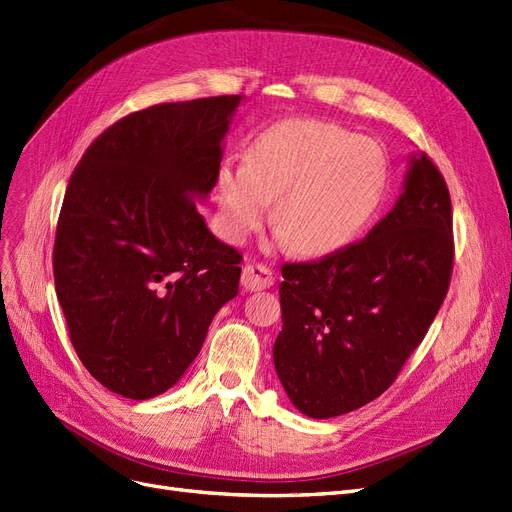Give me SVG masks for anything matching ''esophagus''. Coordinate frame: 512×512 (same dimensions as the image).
Masks as SVG:
<instances>
[{"mask_svg": "<svg viewBox=\"0 0 512 512\" xmlns=\"http://www.w3.org/2000/svg\"><path fill=\"white\" fill-rule=\"evenodd\" d=\"M274 285L272 270L261 266V263H249L242 268V287L246 291H263Z\"/></svg>", "mask_w": 512, "mask_h": 512, "instance_id": "34e87169", "label": "esophagus"}]
</instances>
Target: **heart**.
I'll use <instances>...</instances> for the list:
<instances>
[{
    "label": "heart",
    "instance_id": "obj_1",
    "mask_svg": "<svg viewBox=\"0 0 512 512\" xmlns=\"http://www.w3.org/2000/svg\"><path fill=\"white\" fill-rule=\"evenodd\" d=\"M390 181L386 149L320 120L280 122L225 160L215 179L223 236L240 244L270 219L278 244L306 257L346 249L380 211Z\"/></svg>",
    "mask_w": 512,
    "mask_h": 512
}]
</instances>
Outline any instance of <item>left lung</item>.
Returning <instances> with one entry per match:
<instances>
[{
	"label": "left lung",
	"mask_w": 512,
	"mask_h": 512,
	"mask_svg": "<svg viewBox=\"0 0 512 512\" xmlns=\"http://www.w3.org/2000/svg\"><path fill=\"white\" fill-rule=\"evenodd\" d=\"M451 266L447 185L415 151L399 200L365 240L282 268L274 367L295 409L327 420L377 399L422 344Z\"/></svg>",
	"instance_id": "8db88e82"
}]
</instances>
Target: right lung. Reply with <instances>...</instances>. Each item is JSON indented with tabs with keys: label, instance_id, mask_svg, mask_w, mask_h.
Returning a JSON list of instances; mask_svg holds the SVG:
<instances>
[{
	"label": "right lung",
	"instance_id": "1",
	"mask_svg": "<svg viewBox=\"0 0 512 512\" xmlns=\"http://www.w3.org/2000/svg\"><path fill=\"white\" fill-rule=\"evenodd\" d=\"M244 97L162 103L94 141L65 192L54 287L94 380L132 401L173 388L219 308L238 295L240 253L206 227Z\"/></svg>",
	"mask_w": 512,
	"mask_h": 512
}]
</instances>
